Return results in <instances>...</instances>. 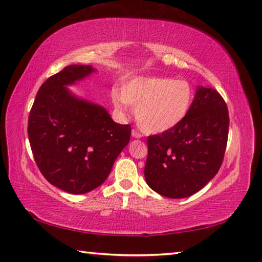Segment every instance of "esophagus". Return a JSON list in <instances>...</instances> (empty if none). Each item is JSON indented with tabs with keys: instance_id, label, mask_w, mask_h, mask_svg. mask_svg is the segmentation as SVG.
<instances>
[{
	"instance_id": "34e87169",
	"label": "esophagus",
	"mask_w": 262,
	"mask_h": 262,
	"mask_svg": "<svg viewBox=\"0 0 262 262\" xmlns=\"http://www.w3.org/2000/svg\"><path fill=\"white\" fill-rule=\"evenodd\" d=\"M132 136H133V138H135V139H141V138H142V135H141L140 133L136 132V130H132Z\"/></svg>"
}]
</instances>
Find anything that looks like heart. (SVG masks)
Segmentation results:
<instances>
[{"instance_id":"b5f03b06","label":"heart","mask_w":262,"mask_h":262,"mask_svg":"<svg viewBox=\"0 0 262 262\" xmlns=\"http://www.w3.org/2000/svg\"><path fill=\"white\" fill-rule=\"evenodd\" d=\"M193 99L192 89L184 79L169 77H135L127 80L120 92H113L112 101L118 111L127 112L136 106L135 119L148 134L172 129L183 121Z\"/></svg>"}]
</instances>
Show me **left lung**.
I'll use <instances>...</instances> for the list:
<instances>
[{
  "label": "left lung",
  "mask_w": 262,
  "mask_h": 262,
  "mask_svg": "<svg viewBox=\"0 0 262 262\" xmlns=\"http://www.w3.org/2000/svg\"><path fill=\"white\" fill-rule=\"evenodd\" d=\"M227 106L212 87L198 86L183 121L148 138L147 184L168 198L198 192L217 175L228 138Z\"/></svg>",
  "instance_id": "8db88e82"
}]
</instances>
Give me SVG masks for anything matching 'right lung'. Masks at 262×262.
<instances>
[{
	"label": "right lung",
	"instance_id": "obj_1",
	"mask_svg": "<svg viewBox=\"0 0 262 262\" xmlns=\"http://www.w3.org/2000/svg\"><path fill=\"white\" fill-rule=\"evenodd\" d=\"M94 72L91 65L66 66L40 86L29 115L37 167L49 183L73 194L100 186L130 139L129 124L114 122L105 107L69 90Z\"/></svg>",
	"mask_w": 262,
	"mask_h": 262
}]
</instances>
